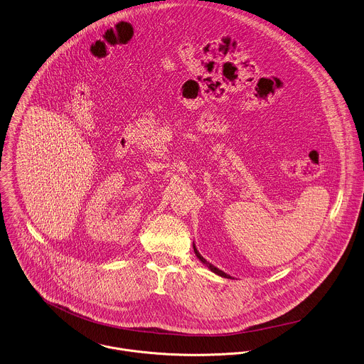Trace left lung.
<instances>
[{
    "mask_svg": "<svg viewBox=\"0 0 364 364\" xmlns=\"http://www.w3.org/2000/svg\"><path fill=\"white\" fill-rule=\"evenodd\" d=\"M194 246V252H196V256L201 260V263H204L213 273H215V274H218V276H220V277H225V279H230V276L229 274H226V273H223L222 270H219L218 267H215V266H213L210 262H207L201 255H200V252L197 250V247H196V245H193Z\"/></svg>",
    "mask_w": 364,
    "mask_h": 364,
    "instance_id": "1",
    "label": "left lung"
}]
</instances>
